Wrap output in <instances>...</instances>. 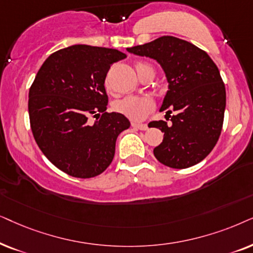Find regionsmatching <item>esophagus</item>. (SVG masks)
<instances>
[{"instance_id":"34e87169","label":"esophagus","mask_w":253,"mask_h":253,"mask_svg":"<svg viewBox=\"0 0 253 253\" xmlns=\"http://www.w3.org/2000/svg\"><path fill=\"white\" fill-rule=\"evenodd\" d=\"M132 126L134 128L140 129V130H147L148 129V125L147 124H137V123H133Z\"/></svg>"}]
</instances>
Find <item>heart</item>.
Here are the masks:
<instances>
[{"mask_svg":"<svg viewBox=\"0 0 253 253\" xmlns=\"http://www.w3.org/2000/svg\"><path fill=\"white\" fill-rule=\"evenodd\" d=\"M135 69L137 75H141L146 70L153 69V67L147 62H136ZM153 99L146 96H127L119 100H116L113 104V109L117 112L135 121L144 119L153 110Z\"/></svg>","mask_w":253,"mask_h":253,"instance_id":"b5f03b06","label":"heart"}]
</instances>
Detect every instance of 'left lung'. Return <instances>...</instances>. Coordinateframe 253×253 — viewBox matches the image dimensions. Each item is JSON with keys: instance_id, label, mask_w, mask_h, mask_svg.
I'll return each instance as SVG.
<instances>
[{"instance_id": "left-lung-1", "label": "left lung", "mask_w": 253, "mask_h": 253, "mask_svg": "<svg viewBox=\"0 0 253 253\" xmlns=\"http://www.w3.org/2000/svg\"><path fill=\"white\" fill-rule=\"evenodd\" d=\"M127 50L156 60L169 83L160 111L168 110L171 124L160 120L148 125L164 133L155 157L173 169L198 164L213 150L223 125L225 87L216 65L205 50L172 36ZM172 110L175 116H170Z\"/></svg>"}]
</instances>
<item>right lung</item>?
I'll return each mask as SVG.
<instances>
[{
    "instance_id": "add662e5",
    "label": "right lung",
    "mask_w": 253,
    "mask_h": 253,
    "mask_svg": "<svg viewBox=\"0 0 253 253\" xmlns=\"http://www.w3.org/2000/svg\"><path fill=\"white\" fill-rule=\"evenodd\" d=\"M126 56L113 48L74 45L50 54L37 73L29 91L33 136L50 163L69 176L104 172L118 135L129 128L124 114L106 112L104 86L110 67ZM91 114L95 124L87 121Z\"/></svg>"
}]
</instances>
